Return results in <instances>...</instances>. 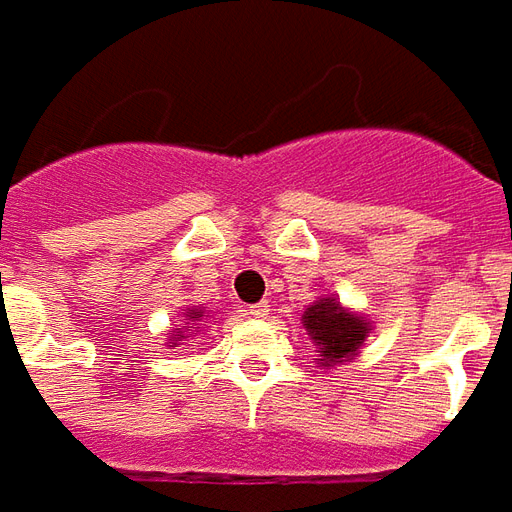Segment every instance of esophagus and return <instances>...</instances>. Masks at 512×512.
Returning <instances> with one entry per match:
<instances>
[{
	"mask_svg": "<svg viewBox=\"0 0 512 512\" xmlns=\"http://www.w3.org/2000/svg\"><path fill=\"white\" fill-rule=\"evenodd\" d=\"M246 315H249V318H257V321H260V318H268V304H255V307L246 310Z\"/></svg>",
	"mask_w": 512,
	"mask_h": 512,
	"instance_id": "esophagus-1",
	"label": "esophagus"
}]
</instances>
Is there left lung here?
Returning a JSON list of instances; mask_svg holds the SVG:
<instances>
[{
  "mask_svg": "<svg viewBox=\"0 0 512 512\" xmlns=\"http://www.w3.org/2000/svg\"><path fill=\"white\" fill-rule=\"evenodd\" d=\"M301 323L318 348L315 354H318L321 370H332L334 365H343L362 354L359 348L373 332L370 318L343 307L337 296H321L312 301L301 315Z\"/></svg>",
  "mask_w": 512,
  "mask_h": 512,
  "instance_id": "left-lung-1",
  "label": "left lung"
}]
</instances>
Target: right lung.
<instances>
[{
    "label": "right lung",
    "mask_w": 512,
    "mask_h": 512,
    "mask_svg": "<svg viewBox=\"0 0 512 512\" xmlns=\"http://www.w3.org/2000/svg\"><path fill=\"white\" fill-rule=\"evenodd\" d=\"M208 318H211V315H208V310H205V307H186V310H183V315H180L178 329H172V332H169V337H167L169 348H178V345H183V340H189L191 334L200 332Z\"/></svg>",
    "instance_id": "add662e5"
}]
</instances>
